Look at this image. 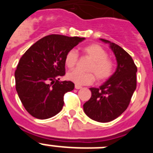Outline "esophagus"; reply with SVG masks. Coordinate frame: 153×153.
Instances as JSON below:
<instances>
[{"label":"esophagus","mask_w":153,"mask_h":153,"mask_svg":"<svg viewBox=\"0 0 153 153\" xmlns=\"http://www.w3.org/2000/svg\"><path fill=\"white\" fill-rule=\"evenodd\" d=\"M75 88L76 89V90H79V89L82 88V86H79V85H77V84H76L75 85Z\"/></svg>","instance_id":"1"}]
</instances>
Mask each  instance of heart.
Returning a JSON list of instances; mask_svg holds the SVG:
<instances>
[{"label": "heart", "mask_w": 153, "mask_h": 153, "mask_svg": "<svg viewBox=\"0 0 153 153\" xmlns=\"http://www.w3.org/2000/svg\"><path fill=\"white\" fill-rule=\"evenodd\" d=\"M82 53L85 56L91 60L87 69L89 72H81L74 70L67 74L69 80L77 85L91 84L95 80V76L99 82L107 80L113 75L115 64L113 60L108 57L106 50L100 45L92 44L82 48ZM78 61V53L75 50H70L65 56V65L69 69L76 67Z\"/></svg>", "instance_id": "b5f03b06"}]
</instances>
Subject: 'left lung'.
<instances>
[{"instance_id": "8db88e82", "label": "left lung", "mask_w": 153, "mask_h": 153, "mask_svg": "<svg viewBox=\"0 0 153 153\" xmlns=\"http://www.w3.org/2000/svg\"><path fill=\"white\" fill-rule=\"evenodd\" d=\"M109 44L117 61V68L111 77L99 88L92 87V96L83 104L86 116L100 123L117 119L127 109L136 88L137 67L130 55L122 47L105 39Z\"/></svg>"}]
</instances>
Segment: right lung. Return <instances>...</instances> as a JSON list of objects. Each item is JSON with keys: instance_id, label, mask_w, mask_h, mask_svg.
<instances>
[{"instance_id": "add662e5", "label": "right lung", "mask_w": 153, "mask_h": 153, "mask_svg": "<svg viewBox=\"0 0 153 153\" xmlns=\"http://www.w3.org/2000/svg\"><path fill=\"white\" fill-rule=\"evenodd\" d=\"M84 39L48 35L21 56L14 74L16 90L32 117L45 120L61 111L63 96L74 89L71 81H60V76L65 75V56Z\"/></svg>"}]
</instances>
